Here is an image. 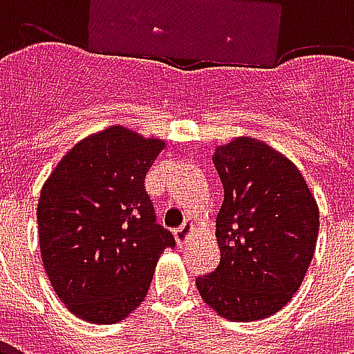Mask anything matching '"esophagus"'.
Masks as SVG:
<instances>
[{
    "label": "esophagus",
    "instance_id": "obj_1",
    "mask_svg": "<svg viewBox=\"0 0 354 354\" xmlns=\"http://www.w3.org/2000/svg\"><path fill=\"white\" fill-rule=\"evenodd\" d=\"M192 233H193V223L185 222L182 227H178V230L174 231V237H176L178 245H180V246L184 245L185 241H187V237H189Z\"/></svg>",
    "mask_w": 354,
    "mask_h": 354
}]
</instances>
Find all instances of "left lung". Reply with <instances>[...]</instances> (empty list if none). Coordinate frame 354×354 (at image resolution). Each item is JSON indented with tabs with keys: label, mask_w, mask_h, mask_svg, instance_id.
Listing matches in <instances>:
<instances>
[{
	"label": "left lung",
	"mask_w": 354,
	"mask_h": 354,
	"mask_svg": "<svg viewBox=\"0 0 354 354\" xmlns=\"http://www.w3.org/2000/svg\"><path fill=\"white\" fill-rule=\"evenodd\" d=\"M212 162L223 185L220 263L195 284L223 319H266L304 282L319 235L317 201L296 165L260 140L243 136L216 147Z\"/></svg>",
	"instance_id": "obj_1"
}]
</instances>
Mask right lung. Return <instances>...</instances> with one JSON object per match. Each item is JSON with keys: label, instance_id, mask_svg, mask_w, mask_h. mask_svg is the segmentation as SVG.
I'll use <instances>...</instances> for the list:
<instances>
[{"label": "right lung", "instance_id": "add662e5", "mask_svg": "<svg viewBox=\"0 0 354 354\" xmlns=\"http://www.w3.org/2000/svg\"><path fill=\"white\" fill-rule=\"evenodd\" d=\"M162 149V140L109 127L75 144L43 185L41 260L75 317L123 320L146 297L162 250L176 246L146 192L147 170Z\"/></svg>", "mask_w": 354, "mask_h": 354}]
</instances>
